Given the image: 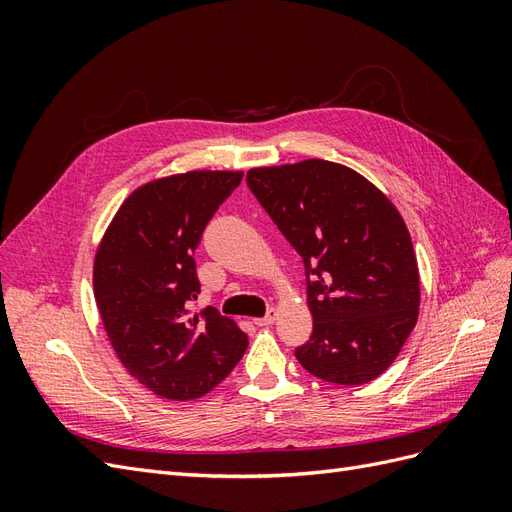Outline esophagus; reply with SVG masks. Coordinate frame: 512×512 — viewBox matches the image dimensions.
<instances>
[{
  "label": "esophagus",
  "mask_w": 512,
  "mask_h": 512,
  "mask_svg": "<svg viewBox=\"0 0 512 512\" xmlns=\"http://www.w3.org/2000/svg\"><path fill=\"white\" fill-rule=\"evenodd\" d=\"M275 316H277V309H269V312L262 316V318H254V324L256 327H269V324H273L275 322Z\"/></svg>",
  "instance_id": "esophagus-1"
}]
</instances>
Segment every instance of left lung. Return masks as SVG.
<instances>
[{"instance_id": "1", "label": "left lung", "mask_w": 512, "mask_h": 512, "mask_svg": "<svg viewBox=\"0 0 512 512\" xmlns=\"http://www.w3.org/2000/svg\"><path fill=\"white\" fill-rule=\"evenodd\" d=\"M247 188L303 258L309 374L365 384L386 371L418 318L421 284L408 228L378 188L327 160L252 168Z\"/></svg>"}]
</instances>
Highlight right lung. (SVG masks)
Returning <instances> with one entry per match:
<instances>
[{"instance_id": "add662e5", "label": "right lung", "mask_w": 512, "mask_h": 512, "mask_svg": "<svg viewBox=\"0 0 512 512\" xmlns=\"http://www.w3.org/2000/svg\"><path fill=\"white\" fill-rule=\"evenodd\" d=\"M243 173L194 170L138 188L98 247L94 292L108 339L130 374L164 399L218 386L247 335L215 307L190 314L200 294L194 252Z\"/></svg>"}]
</instances>
